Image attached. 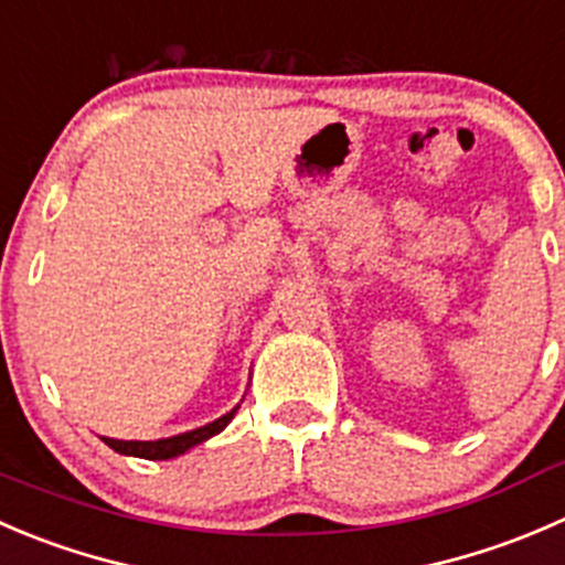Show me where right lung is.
<instances>
[{"mask_svg":"<svg viewBox=\"0 0 565 565\" xmlns=\"http://www.w3.org/2000/svg\"><path fill=\"white\" fill-rule=\"evenodd\" d=\"M238 406H233L227 415L216 417L214 423H205V426L192 428V431L175 434V437H164V439H111V437H100L106 445H109L115 454L122 456H137V459H148V461H167L175 459V456H183L186 450H192L194 445L205 443V439L216 437L220 431H225L227 423L236 417Z\"/></svg>","mask_w":565,"mask_h":565,"instance_id":"right-lung-1","label":"right lung"}]
</instances>
